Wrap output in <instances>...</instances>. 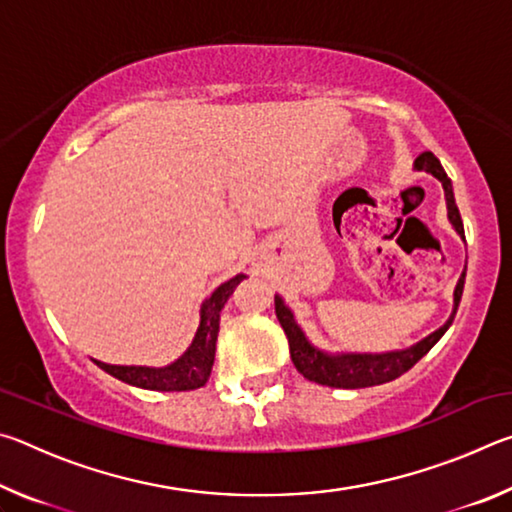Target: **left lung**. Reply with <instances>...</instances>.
Wrapping results in <instances>:
<instances>
[{
	"label": "left lung",
	"instance_id": "1",
	"mask_svg": "<svg viewBox=\"0 0 512 512\" xmlns=\"http://www.w3.org/2000/svg\"><path fill=\"white\" fill-rule=\"evenodd\" d=\"M415 171H427L433 178L440 180V185L445 189V201H447V219L452 223V228L458 232V237L465 241V230L461 221V212L456 207L452 180L447 178L443 164L433 155L431 151L420 153L413 162ZM465 271L463 268L461 277H458V284L454 289V309L452 316L447 318L443 327H438L436 332L424 336L411 348L404 350H391V352H325L320 350L318 345L307 339L305 329L296 323V316H293L291 307L282 300V296H275V314L280 325L289 339V350H291V361L298 372L309 381H316V384L332 386V388H368V386H379L386 384V381H393L406 370H411L415 363H418L424 354H427L433 345H436L443 334L452 325L456 316L458 302L463 296V284H465Z\"/></svg>",
	"mask_w": 512,
	"mask_h": 512
}]
</instances>
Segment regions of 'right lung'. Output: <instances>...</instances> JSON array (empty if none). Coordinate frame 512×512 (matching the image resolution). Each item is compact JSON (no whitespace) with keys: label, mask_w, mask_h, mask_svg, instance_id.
Wrapping results in <instances>:
<instances>
[{"label":"right lung","mask_w":512,"mask_h":512,"mask_svg":"<svg viewBox=\"0 0 512 512\" xmlns=\"http://www.w3.org/2000/svg\"><path fill=\"white\" fill-rule=\"evenodd\" d=\"M244 273L232 277V280L223 282L219 289H214L210 298L203 302L201 307V323L194 334V341L185 350L183 357H178L169 366L151 368V366H112V363H103L94 359V363L108 375L117 377L126 384L146 388V391H160V393H173V391H196L207 384L210 372L214 366V352H216V336H219V323H221V309L232 296L237 284L244 280Z\"/></svg>","instance_id":"add662e5"}]
</instances>
